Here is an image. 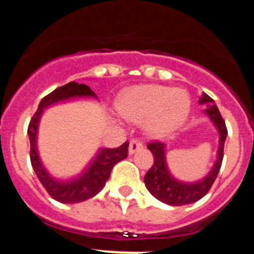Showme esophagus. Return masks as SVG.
Masks as SVG:
<instances>
[{
	"label": "esophagus",
	"mask_w": 254,
	"mask_h": 254,
	"mask_svg": "<svg viewBox=\"0 0 254 254\" xmlns=\"http://www.w3.org/2000/svg\"><path fill=\"white\" fill-rule=\"evenodd\" d=\"M143 147L142 142L138 140H131L129 141V146H128V152L129 155L134 154L136 151H138V150H141Z\"/></svg>",
	"instance_id": "1"
}]
</instances>
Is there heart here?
Masks as SVG:
<instances>
[{
    "label": "heart",
    "mask_w": 254,
    "mask_h": 254,
    "mask_svg": "<svg viewBox=\"0 0 254 254\" xmlns=\"http://www.w3.org/2000/svg\"><path fill=\"white\" fill-rule=\"evenodd\" d=\"M116 105L125 118L133 122L143 121L145 131L160 137L185 123L190 111V99L181 89L140 85L123 90Z\"/></svg>",
    "instance_id": "b5f03b06"
}]
</instances>
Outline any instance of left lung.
I'll return each instance as SVG.
<instances>
[{
    "label": "left lung",
    "instance_id": "obj_1",
    "mask_svg": "<svg viewBox=\"0 0 254 254\" xmlns=\"http://www.w3.org/2000/svg\"><path fill=\"white\" fill-rule=\"evenodd\" d=\"M199 104H205V113L214 123L219 132V149H217L216 161L207 176L198 182L186 183L176 179L170 174L165 158V145L163 142H151L147 145V149L154 155V164L143 178L145 186L150 193L158 198L161 202L170 206H183L188 203H193L202 198L214 185L219 170L221 168L224 158V143H225L228 129H226L225 121L220 114L214 99H211L207 94L203 93L198 100Z\"/></svg>",
    "mask_w": 254,
    "mask_h": 254
}]
</instances>
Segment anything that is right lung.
Here are the masks:
<instances>
[{"mask_svg":"<svg viewBox=\"0 0 254 254\" xmlns=\"http://www.w3.org/2000/svg\"><path fill=\"white\" fill-rule=\"evenodd\" d=\"M72 98H96L90 87L77 82H68L58 87L39 103L37 112L31 118L28 127L29 140H30V161L38 179L43 185L52 198L62 203H77L91 198L104 188L105 183L111 177V172L118 161L127 158L128 142L116 149H100L91 164L85 169L82 174L71 181H60L49 174L48 170L42 164L37 150V134L39 120L44 109L56 103L64 102Z\"/></svg>","mask_w":254,"mask_h":254,"instance_id":"right-lung-1","label":"right lung"}]
</instances>
